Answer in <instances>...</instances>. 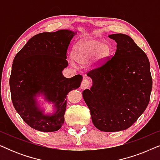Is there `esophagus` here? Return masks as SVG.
<instances>
[{
	"instance_id": "34e87169",
	"label": "esophagus",
	"mask_w": 160,
	"mask_h": 160,
	"mask_svg": "<svg viewBox=\"0 0 160 160\" xmlns=\"http://www.w3.org/2000/svg\"><path fill=\"white\" fill-rule=\"evenodd\" d=\"M89 85H90V81H89V79H87V78H84V79L82 81V84H81V89H85L88 88V87H89Z\"/></svg>"
}]
</instances>
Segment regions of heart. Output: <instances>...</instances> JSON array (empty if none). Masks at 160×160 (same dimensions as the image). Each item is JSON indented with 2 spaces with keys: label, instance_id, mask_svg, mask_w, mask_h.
Returning <instances> with one entry per match:
<instances>
[{
  "label": "heart",
  "instance_id": "obj_1",
  "mask_svg": "<svg viewBox=\"0 0 160 160\" xmlns=\"http://www.w3.org/2000/svg\"><path fill=\"white\" fill-rule=\"evenodd\" d=\"M111 45L106 41L94 38H85L75 45L73 51V59L81 65L90 62L92 68H98L106 62L110 56ZM71 65L75 63L71 60Z\"/></svg>",
  "mask_w": 160,
  "mask_h": 160
}]
</instances>
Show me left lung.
<instances>
[{"label":"left lung","mask_w":160,"mask_h":160,"mask_svg":"<svg viewBox=\"0 0 160 160\" xmlns=\"http://www.w3.org/2000/svg\"><path fill=\"white\" fill-rule=\"evenodd\" d=\"M108 37L117 43L114 55L87 73L92 85L82 95L95 128L118 132L132 126L146 110L152 78L147 56L130 36L117 33Z\"/></svg>","instance_id":"left-lung-1"}]
</instances>
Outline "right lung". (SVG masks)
Wrapping results in <instances>:
<instances>
[{
	"instance_id": "right-lung-1",
	"label": "right lung",
	"mask_w": 160,
	"mask_h": 160,
	"mask_svg": "<svg viewBox=\"0 0 160 160\" xmlns=\"http://www.w3.org/2000/svg\"><path fill=\"white\" fill-rule=\"evenodd\" d=\"M77 32L60 30L32 37L13 61L9 84L17 112L30 128L41 132H54L62 128L66 97L78 89L82 76L67 78L62 71L68 65L67 50ZM43 98L40 102L39 98ZM46 102L52 110L45 112Z\"/></svg>"
}]
</instances>
